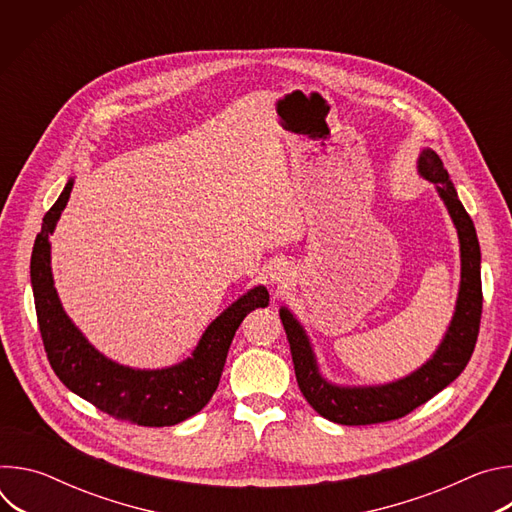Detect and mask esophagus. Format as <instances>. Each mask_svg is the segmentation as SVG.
Segmentation results:
<instances>
[{
    "instance_id": "1",
    "label": "esophagus",
    "mask_w": 512,
    "mask_h": 512,
    "mask_svg": "<svg viewBox=\"0 0 512 512\" xmlns=\"http://www.w3.org/2000/svg\"><path fill=\"white\" fill-rule=\"evenodd\" d=\"M291 281H294V269H291L289 265L285 263H279L271 269L269 273V283L275 285L277 289H285L291 285Z\"/></svg>"
}]
</instances>
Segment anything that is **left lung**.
<instances>
[{"mask_svg": "<svg viewBox=\"0 0 512 512\" xmlns=\"http://www.w3.org/2000/svg\"><path fill=\"white\" fill-rule=\"evenodd\" d=\"M419 172L437 186V192L444 198L458 229L462 253V281L456 314L444 342L431 360H427L413 375L383 387H334L320 377L308 336L298 320L289 314V310H279L302 395L322 417L340 425H373L405 417L458 379L466 369L478 340L482 318V279L480 245L474 223L462 206L440 156L431 150H423L419 158Z\"/></svg>", "mask_w": 512, "mask_h": 512, "instance_id": "8db88e82", "label": "left lung"}]
</instances>
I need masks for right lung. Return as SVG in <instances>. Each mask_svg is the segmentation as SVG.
Returning a JSON list of instances; mask_svg holds the SVG:
<instances>
[{
  "label": "right lung",
  "mask_w": 512,
  "mask_h": 512,
  "mask_svg": "<svg viewBox=\"0 0 512 512\" xmlns=\"http://www.w3.org/2000/svg\"><path fill=\"white\" fill-rule=\"evenodd\" d=\"M72 190V180L44 214L36 237L30 275L42 344L56 377L99 411L143 427L176 425L198 413L221 381L235 332L249 312L269 306L263 285L251 289L202 334L192 358L162 371H135L97 352L68 320L50 271L48 235L54 231Z\"/></svg>",
  "instance_id": "obj_1"
}]
</instances>
